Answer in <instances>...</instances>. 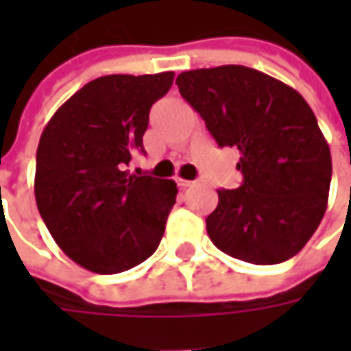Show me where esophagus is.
<instances>
[{"label": "esophagus", "instance_id": "34e87169", "mask_svg": "<svg viewBox=\"0 0 351 351\" xmlns=\"http://www.w3.org/2000/svg\"><path fill=\"white\" fill-rule=\"evenodd\" d=\"M176 184H178V186H180V188H182V190H186V188H191V186H195V180H186V178H178V180H176Z\"/></svg>", "mask_w": 351, "mask_h": 351}]
</instances>
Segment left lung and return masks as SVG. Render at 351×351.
Segmentation results:
<instances>
[{
  "mask_svg": "<svg viewBox=\"0 0 351 351\" xmlns=\"http://www.w3.org/2000/svg\"><path fill=\"white\" fill-rule=\"evenodd\" d=\"M178 92L218 146L241 152L237 190H218L206 233L246 263L274 265L308 243L327 208L331 152L308 103L291 86L244 65L184 71Z\"/></svg>",
  "mask_w": 351,
  "mask_h": 351,
  "instance_id": "left-lung-1",
  "label": "left lung"
}]
</instances>
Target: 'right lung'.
I'll return each instance as SVG.
<instances>
[{"label":"right lung","mask_w":351,"mask_h":351,"mask_svg":"<svg viewBox=\"0 0 351 351\" xmlns=\"http://www.w3.org/2000/svg\"><path fill=\"white\" fill-rule=\"evenodd\" d=\"M175 73L107 75L73 93L43 130L35 201L56 244L80 267L116 274L160 244L176 203L175 180L128 171L143 150L148 112Z\"/></svg>","instance_id":"add662e5"}]
</instances>
